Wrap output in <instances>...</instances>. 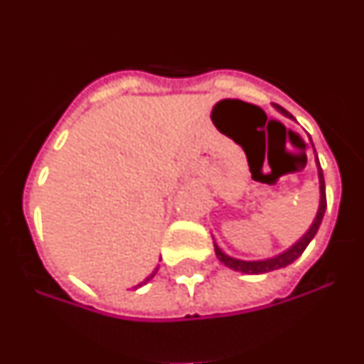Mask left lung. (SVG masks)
I'll use <instances>...</instances> for the list:
<instances>
[{
  "label": "left lung",
  "mask_w": 364,
  "mask_h": 364,
  "mask_svg": "<svg viewBox=\"0 0 364 364\" xmlns=\"http://www.w3.org/2000/svg\"><path fill=\"white\" fill-rule=\"evenodd\" d=\"M282 114L286 117H290L288 111L281 107V105H275ZM319 162V160H317ZM319 182H321V205H319V211H317V217H315L314 224H311L310 230L306 231V235L302 237L299 242H295L294 246L288 250V252L281 253V255L273 257V259H266V260H239V259H233V257L226 255V253H222L217 246H215V252H217L218 259L228 266V268L235 269V272H242V273H253V275H259V273H268L273 272V269H281L286 268L288 264H291L294 260H297L299 257L302 255V252L306 250L308 244L311 242V239L315 237L317 230H319L321 222H323L324 217V211H326V188H324V176H323V169L319 166Z\"/></svg>",
  "instance_id": "1"
}]
</instances>
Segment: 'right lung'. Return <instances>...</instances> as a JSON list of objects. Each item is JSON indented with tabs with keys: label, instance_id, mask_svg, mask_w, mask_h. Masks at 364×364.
Segmentation results:
<instances>
[{
	"label": "right lung",
	"instance_id": "1",
	"mask_svg": "<svg viewBox=\"0 0 364 364\" xmlns=\"http://www.w3.org/2000/svg\"><path fill=\"white\" fill-rule=\"evenodd\" d=\"M156 272H159V268L154 269V272H153V273H151V275H149V277H147V279H146V281H142V282H140V284H138V286H134V288H140V286H144V284H146V282H147V281H151V279H153V277H154V275H156Z\"/></svg>",
	"mask_w": 364,
	"mask_h": 364
}]
</instances>
